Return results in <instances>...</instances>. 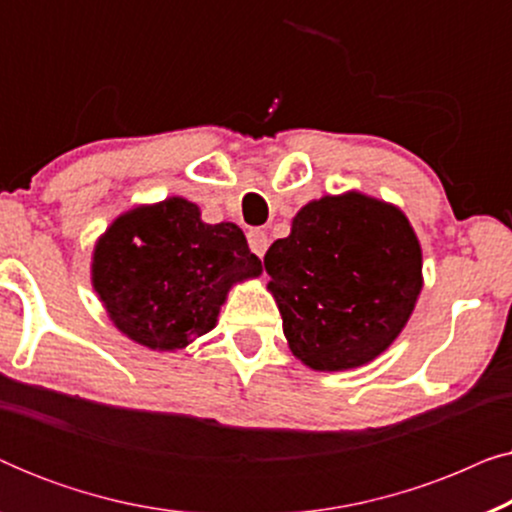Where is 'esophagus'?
<instances>
[{
  "mask_svg": "<svg viewBox=\"0 0 512 512\" xmlns=\"http://www.w3.org/2000/svg\"><path fill=\"white\" fill-rule=\"evenodd\" d=\"M247 242H249V249L254 251L256 256H263L265 251H268V244H270L268 233H265V230H261V228L249 230V233H247Z\"/></svg>",
  "mask_w": 512,
  "mask_h": 512,
  "instance_id": "obj_1",
  "label": "esophagus"
}]
</instances>
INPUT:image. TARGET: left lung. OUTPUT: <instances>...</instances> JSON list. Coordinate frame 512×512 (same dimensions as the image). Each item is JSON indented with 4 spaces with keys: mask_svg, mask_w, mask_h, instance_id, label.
Segmentation results:
<instances>
[{
    "mask_svg": "<svg viewBox=\"0 0 512 512\" xmlns=\"http://www.w3.org/2000/svg\"><path fill=\"white\" fill-rule=\"evenodd\" d=\"M263 265L291 352L314 370L373 361L422 291V249L408 219L361 193L300 209Z\"/></svg>",
    "mask_w": 512,
    "mask_h": 512,
    "instance_id": "8db88e82",
    "label": "left lung"
}]
</instances>
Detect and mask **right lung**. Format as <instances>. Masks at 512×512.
<instances>
[{"mask_svg": "<svg viewBox=\"0 0 512 512\" xmlns=\"http://www.w3.org/2000/svg\"><path fill=\"white\" fill-rule=\"evenodd\" d=\"M261 275L242 230L200 221L184 198L123 214L97 242L93 284L109 317L139 345L181 349L212 331L230 286Z\"/></svg>", "mask_w": 512, "mask_h": 512, "instance_id": "1", "label": "right lung"}]
</instances>
